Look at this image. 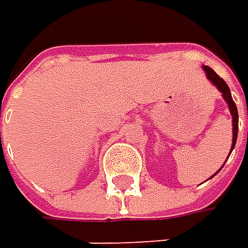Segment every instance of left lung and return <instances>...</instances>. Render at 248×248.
Returning a JSON list of instances; mask_svg holds the SVG:
<instances>
[{
	"label": "left lung",
	"instance_id": "8db88e82",
	"mask_svg": "<svg viewBox=\"0 0 248 248\" xmlns=\"http://www.w3.org/2000/svg\"><path fill=\"white\" fill-rule=\"evenodd\" d=\"M203 70L206 71V76H207V78L218 87V90L222 93V96H224V99L227 101V104H228V107H230V111H231V114H232V146H231V152H232V149H234V146H235V141H237V134H238V111H237V107H235V104H234V101H232V98H231V92H230V87H228V84L224 81V78L222 77H219L218 74H216L210 67H207V65H203ZM231 155V153H230ZM224 167V165H222ZM219 172V171H218ZM216 172V174H218Z\"/></svg>",
	"mask_w": 248,
	"mask_h": 248
}]
</instances>
